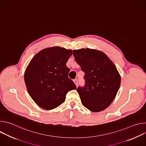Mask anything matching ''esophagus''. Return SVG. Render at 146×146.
<instances>
[{
	"label": "esophagus",
	"instance_id": "esophagus-1",
	"mask_svg": "<svg viewBox=\"0 0 146 146\" xmlns=\"http://www.w3.org/2000/svg\"><path fill=\"white\" fill-rule=\"evenodd\" d=\"M74 83H75V84L76 85V86L77 87L78 86V80L77 79H74Z\"/></svg>",
	"mask_w": 146,
	"mask_h": 146
}]
</instances>
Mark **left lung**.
I'll return each mask as SVG.
<instances>
[{"label":"left lung","instance_id":"1","mask_svg":"<svg viewBox=\"0 0 146 146\" xmlns=\"http://www.w3.org/2000/svg\"><path fill=\"white\" fill-rule=\"evenodd\" d=\"M73 54L85 73V85L77 89L82 105L93 112L105 110L115 98L121 84L115 66L100 51L82 48Z\"/></svg>","mask_w":146,"mask_h":146}]
</instances>
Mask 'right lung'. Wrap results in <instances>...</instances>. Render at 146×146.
<instances>
[{"label":"right lung","mask_w":146,"mask_h":146,"mask_svg":"<svg viewBox=\"0 0 146 146\" xmlns=\"http://www.w3.org/2000/svg\"><path fill=\"white\" fill-rule=\"evenodd\" d=\"M71 50L60 47L46 48L31 60L24 75L27 90L35 102L45 110L55 109L63 103L68 91L76 86L68 77L66 62Z\"/></svg>","instance_id":"1"}]
</instances>
